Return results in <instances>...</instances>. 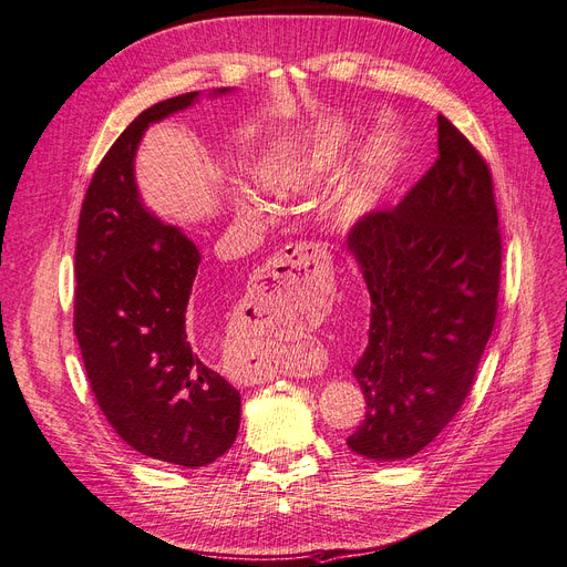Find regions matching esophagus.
<instances>
[{
    "mask_svg": "<svg viewBox=\"0 0 567 567\" xmlns=\"http://www.w3.org/2000/svg\"><path fill=\"white\" fill-rule=\"evenodd\" d=\"M322 257H324V251L313 243L287 245L276 254V259L266 266V272H268V278H272V285H276V289L282 297H295L299 289H303V285H308L310 276L316 272ZM264 379H266V370H261V368L251 370L243 377L247 386L261 383Z\"/></svg>",
    "mask_w": 567,
    "mask_h": 567,
    "instance_id": "obj_1",
    "label": "esophagus"
}]
</instances>
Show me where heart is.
<instances>
[{"label":"heart","mask_w":567,"mask_h":567,"mask_svg":"<svg viewBox=\"0 0 567 567\" xmlns=\"http://www.w3.org/2000/svg\"><path fill=\"white\" fill-rule=\"evenodd\" d=\"M360 147L355 169L339 193L337 212L343 224L364 221L386 205L408 164V141L391 126L374 132L362 145V126L355 122L327 124L291 153L268 162L261 169V184L278 199L322 193L337 186ZM237 209L254 212L257 203L240 197Z\"/></svg>","instance_id":"1"}]
</instances>
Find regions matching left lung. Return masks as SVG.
Instances as JSON below:
<instances>
[{
	"instance_id": "left-lung-1",
	"label": "left lung",
	"mask_w": 567,
	"mask_h": 567,
	"mask_svg": "<svg viewBox=\"0 0 567 567\" xmlns=\"http://www.w3.org/2000/svg\"><path fill=\"white\" fill-rule=\"evenodd\" d=\"M485 159L437 115V159L389 212L349 235L368 285L364 393L349 445L374 462L422 452L460 412L497 318L502 235Z\"/></svg>"
}]
</instances>
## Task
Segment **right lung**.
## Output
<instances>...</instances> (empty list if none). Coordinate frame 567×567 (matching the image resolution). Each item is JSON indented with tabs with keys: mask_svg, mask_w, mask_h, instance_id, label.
Listing matches in <instances>:
<instances>
[{
	"mask_svg": "<svg viewBox=\"0 0 567 567\" xmlns=\"http://www.w3.org/2000/svg\"><path fill=\"white\" fill-rule=\"evenodd\" d=\"M199 96L155 103L120 134L84 195L75 247V334L101 412L136 452L188 468L230 450L240 393L195 351L188 301L199 249L143 205L134 159L151 124Z\"/></svg>",
	"mask_w": 567,
	"mask_h": 567,
	"instance_id": "1",
	"label": "right lung"
}]
</instances>
